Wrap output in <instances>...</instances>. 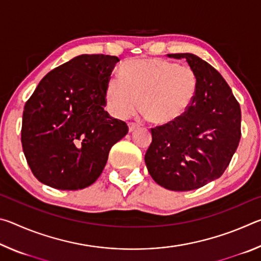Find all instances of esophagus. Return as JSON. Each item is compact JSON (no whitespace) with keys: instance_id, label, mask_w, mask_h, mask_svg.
I'll return each mask as SVG.
<instances>
[{"instance_id":"1","label":"esophagus","mask_w":261,"mask_h":261,"mask_svg":"<svg viewBox=\"0 0 261 261\" xmlns=\"http://www.w3.org/2000/svg\"><path fill=\"white\" fill-rule=\"evenodd\" d=\"M139 125L136 123H129V132H134L136 129H138Z\"/></svg>"}]
</instances>
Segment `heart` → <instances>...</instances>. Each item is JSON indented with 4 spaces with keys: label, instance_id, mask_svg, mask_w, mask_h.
<instances>
[{
    "label": "heart",
    "instance_id": "b5f03b06",
    "mask_svg": "<svg viewBox=\"0 0 261 261\" xmlns=\"http://www.w3.org/2000/svg\"><path fill=\"white\" fill-rule=\"evenodd\" d=\"M197 76L190 67L162 59H136L122 65L121 78L106 85L107 108L124 120L137 110L156 125L178 121L188 112L197 93Z\"/></svg>",
    "mask_w": 261,
    "mask_h": 261
}]
</instances>
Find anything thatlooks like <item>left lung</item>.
Returning <instances> with one entry per match:
<instances>
[{
	"instance_id": "obj_1",
	"label": "left lung",
	"mask_w": 261,
	"mask_h": 261,
	"mask_svg": "<svg viewBox=\"0 0 261 261\" xmlns=\"http://www.w3.org/2000/svg\"><path fill=\"white\" fill-rule=\"evenodd\" d=\"M187 60L198 85L192 105L178 121L152 129L145 154L149 175L162 188L191 191L222 176L241 139V107L223 77L194 54Z\"/></svg>"
}]
</instances>
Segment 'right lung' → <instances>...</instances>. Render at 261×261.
<instances>
[{"instance_id":"1","label":"right lung","mask_w":261,"mask_h":261,"mask_svg":"<svg viewBox=\"0 0 261 261\" xmlns=\"http://www.w3.org/2000/svg\"><path fill=\"white\" fill-rule=\"evenodd\" d=\"M120 59L83 54L51 70L25 103L21 145L33 175L59 190H79L102 173L127 125L106 112V85Z\"/></svg>"}]
</instances>
